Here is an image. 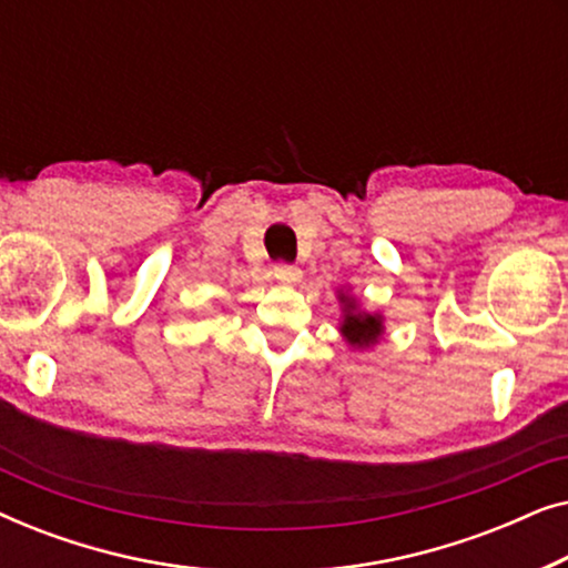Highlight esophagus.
<instances>
[{
	"label": "esophagus",
	"instance_id": "obj_1",
	"mask_svg": "<svg viewBox=\"0 0 568 568\" xmlns=\"http://www.w3.org/2000/svg\"><path fill=\"white\" fill-rule=\"evenodd\" d=\"M271 274H274V278H278L282 284H297L302 278V271L297 266H292V263H276L274 268H271Z\"/></svg>",
	"mask_w": 568,
	"mask_h": 568
}]
</instances>
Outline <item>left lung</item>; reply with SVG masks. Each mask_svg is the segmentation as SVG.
Returning <instances> with one entry per match:
<instances>
[{
  "label": "left lung",
  "mask_w": 568,
  "mask_h": 568,
  "mask_svg": "<svg viewBox=\"0 0 568 568\" xmlns=\"http://www.w3.org/2000/svg\"><path fill=\"white\" fill-rule=\"evenodd\" d=\"M354 305H348L346 310V321H344V336L352 341V344L359 346H369L372 341H377L379 333H383V323L375 315H354L352 313Z\"/></svg>",
  "instance_id": "obj_1"
}]
</instances>
